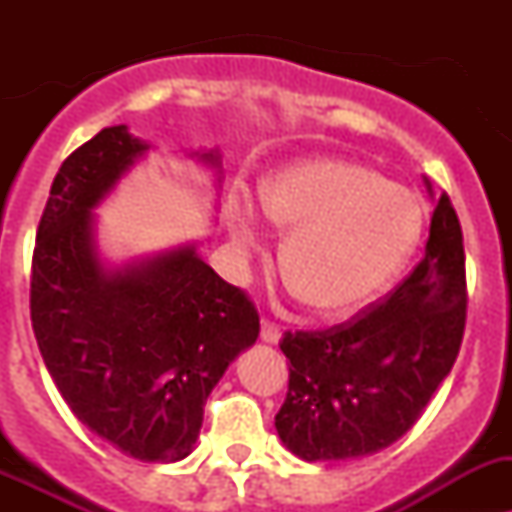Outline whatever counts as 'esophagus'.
Segmentation results:
<instances>
[{
  "label": "esophagus",
  "mask_w": 512,
  "mask_h": 512,
  "mask_svg": "<svg viewBox=\"0 0 512 512\" xmlns=\"http://www.w3.org/2000/svg\"><path fill=\"white\" fill-rule=\"evenodd\" d=\"M260 339L265 344H280V339H282V332H280V327H275V324L272 322H262V329H260Z\"/></svg>",
  "instance_id": "obj_1"
}]
</instances>
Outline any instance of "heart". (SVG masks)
Wrapping results in <instances>:
<instances>
[{
	"mask_svg": "<svg viewBox=\"0 0 512 512\" xmlns=\"http://www.w3.org/2000/svg\"><path fill=\"white\" fill-rule=\"evenodd\" d=\"M260 210L289 232L282 272L312 314L342 319L369 307L401 275L421 237L423 215L409 188L342 158H304L260 183ZM227 227L255 247V205L232 200Z\"/></svg>",
	"mask_w": 512,
	"mask_h": 512,
	"instance_id": "obj_1",
	"label": "heart"
}]
</instances>
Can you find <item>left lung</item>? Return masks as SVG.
I'll return each mask as SVG.
<instances>
[{
	"label": "left lung",
	"instance_id": "obj_1",
	"mask_svg": "<svg viewBox=\"0 0 512 512\" xmlns=\"http://www.w3.org/2000/svg\"><path fill=\"white\" fill-rule=\"evenodd\" d=\"M433 203L423 260L384 302L347 327L282 339L289 391L275 428L302 461H347L391 446L451 374L466 329V255L448 195Z\"/></svg>",
	"mask_w": 512,
	"mask_h": 512
}]
</instances>
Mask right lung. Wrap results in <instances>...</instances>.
<instances>
[{
	"label": "right lung",
	"mask_w": 512,
	"mask_h": 512,
	"mask_svg": "<svg viewBox=\"0 0 512 512\" xmlns=\"http://www.w3.org/2000/svg\"><path fill=\"white\" fill-rule=\"evenodd\" d=\"M151 143L108 126L61 163L36 232L32 327L74 416L126 456H190L203 406L227 366L257 342L242 289L205 265L195 242L116 265L96 210ZM195 158L223 183L218 148Z\"/></svg>",
	"instance_id": "1"
}]
</instances>
